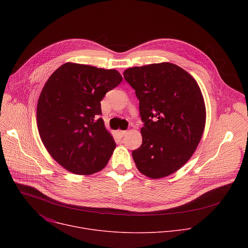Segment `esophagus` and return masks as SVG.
I'll return each mask as SVG.
<instances>
[{"label": "esophagus", "instance_id": "esophagus-1", "mask_svg": "<svg viewBox=\"0 0 248 248\" xmlns=\"http://www.w3.org/2000/svg\"><path fill=\"white\" fill-rule=\"evenodd\" d=\"M126 133H127V131H126V130H118V134H119L121 137L124 136Z\"/></svg>", "mask_w": 248, "mask_h": 248}]
</instances>
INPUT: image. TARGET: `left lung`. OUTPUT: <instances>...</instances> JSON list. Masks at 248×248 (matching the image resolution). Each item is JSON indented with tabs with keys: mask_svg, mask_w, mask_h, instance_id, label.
Returning <instances> with one entry per match:
<instances>
[{
	"mask_svg": "<svg viewBox=\"0 0 248 248\" xmlns=\"http://www.w3.org/2000/svg\"><path fill=\"white\" fill-rule=\"evenodd\" d=\"M124 79L139 100L142 144L132 151L138 170L162 179L180 170L195 152L206 123L204 98L196 80L171 62L134 66Z\"/></svg>",
	"mask_w": 248,
	"mask_h": 248,
	"instance_id": "1",
	"label": "left lung"
}]
</instances>
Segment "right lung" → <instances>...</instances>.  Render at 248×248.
Masks as SVG:
<instances>
[{"label": "right lung", "mask_w": 248, "mask_h": 248, "mask_svg": "<svg viewBox=\"0 0 248 248\" xmlns=\"http://www.w3.org/2000/svg\"><path fill=\"white\" fill-rule=\"evenodd\" d=\"M122 80L116 69L65 62L46 81L37 127L49 154L68 171L88 175L108 164L116 142L100 118V102Z\"/></svg>", "instance_id": "obj_1"}]
</instances>
